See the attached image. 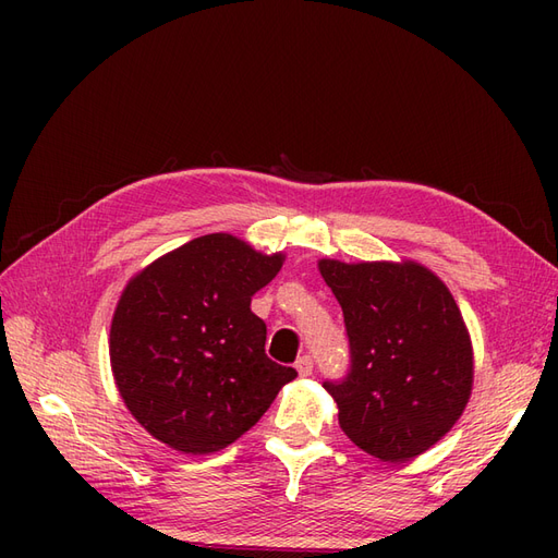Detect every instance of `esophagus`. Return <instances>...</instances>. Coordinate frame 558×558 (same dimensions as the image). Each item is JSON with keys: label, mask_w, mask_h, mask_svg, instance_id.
Returning a JSON list of instances; mask_svg holds the SVG:
<instances>
[{"label": "esophagus", "mask_w": 558, "mask_h": 558, "mask_svg": "<svg viewBox=\"0 0 558 558\" xmlns=\"http://www.w3.org/2000/svg\"><path fill=\"white\" fill-rule=\"evenodd\" d=\"M295 367H298L300 377H310V375L314 373V359H312V356H300L298 363H295Z\"/></svg>", "instance_id": "obj_1"}]
</instances>
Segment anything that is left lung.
<instances>
[{
	"instance_id": "left-lung-1",
	"label": "left lung",
	"mask_w": 558,
	"mask_h": 558,
	"mask_svg": "<svg viewBox=\"0 0 558 558\" xmlns=\"http://www.w3.org/2000/svg\"><path fill=\"white\" fill-rule=\"evenodd\" d=\"M340 302L349 373L324 381L349 440L381 461H410L463 414L472 391V344L447 286L404 263L318 260Z\"/></svg>"
}]
</instances>
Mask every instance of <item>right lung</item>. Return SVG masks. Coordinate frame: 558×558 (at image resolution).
I'll return each mask as SVG.
<instances>
[{"label": "right lung", "mask_w": 558, "mask_h": 558, "mask_svg": "<svg viewBox=\"0 0 558 558\" xmlns=\"http://www.w3.org/2000/svg\"><path fill=\"white\" fill-rule=\"evenodd\" d=\"M281 265L283 253L214 232L130 279L109 356L128 410L156 440L193 456L226 449L298 377L267 359L265 320L251 312Z\"/></svg>", "instance_id": "add662e5"}]
</instances>
